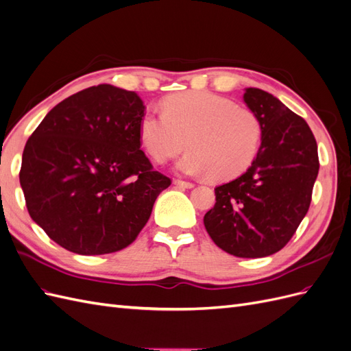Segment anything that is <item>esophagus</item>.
<instances>
[{
	"instance_id": "esophagus-1",
	"label": "esophagus",
	"mask_w": 351,
	"mask_h": 351,
	"mask_svg": "<svg viewBox=\"0 0 351 351\" xmlns=\"http://www.w3.org/2000/svg\"><path fill=\"white\" fill-rule=\"evenodd\" d=\"M174 184L178 187H183V189H192L195 184L190 183V182H183V180H174Z\"/></svg>"
}]
</instances>
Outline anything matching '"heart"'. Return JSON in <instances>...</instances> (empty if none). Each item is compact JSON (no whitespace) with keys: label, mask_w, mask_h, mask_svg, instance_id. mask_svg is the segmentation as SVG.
<instances>
[{"label":"heart","mask_w":351,"mask_h":351,"mask_svg":"<svg viewBox=\"0 0 351 351\" xmlns=\"http://www.w3.org/2000/svg\"><path fill=\"white\" fill-rule=\"evenodd\" d=\"M142 143L156 162L190 151L177 162L189 176L226 182L243 174L256 158L262 124L253 111L210 92H183L147 111L139 123Z\"/></svg>","instance_id":"obj_1"}]
</instances>
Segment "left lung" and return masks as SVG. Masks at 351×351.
I'll use <instances>...</instances> for the list:
<instances>
[{
  "label": "left lung",
  "instance_id": "obj_1",
  "mask_svg": "<svg viewBox=\"0 0 351 351\" xmlns=\"http://www.w3.org/2000/svg\"><path fill=\"white\" fill-rule=\"evenodd\" d=\"M243 99L262 124L259 152L246 173L215 189L204 224L224 252L265 258L290 241L309 210L319 159L311 127L274 95L247 88Z\"/></svg>",
  "mask_w": 351,
  "mask_h": 351
}]
</instances>
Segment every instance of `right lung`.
Instances as JSON below:
<instances>
[{
  "label": "right lung",
  "mask_w": 351,
  "mask_h": 351,
  "mask_svg": "<svg viewBox=\"0 0 351 351\" xmlns=\"http://www.w3.org/2000/svg\"><path fill=\"white\" fill-rule=\"evenodd\" d=\"M143 101L98 84L56 105L26 142L20 186L30 218L77 254L132 244L171 180L141 151Z\"/></svg>",
  "instance_id": "1"
}]
</instances>
